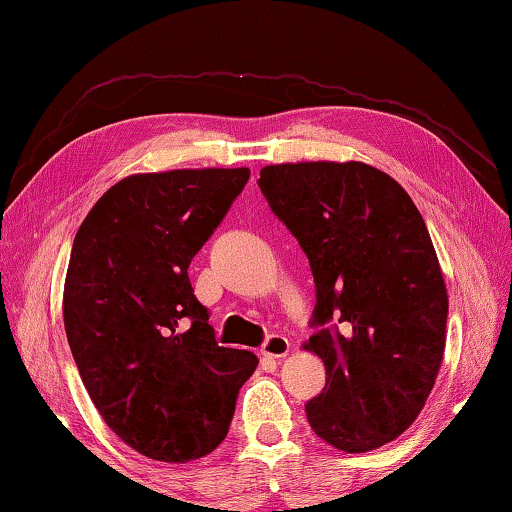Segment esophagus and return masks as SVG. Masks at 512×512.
<instances>
[{"instance_id": "1", "label": "esophagus", "mask_w": 512, "mask_h": 512, "mask_svg": "<svg viewBox=\"0 0 512 512\" xmlns=\"http://www.w3.org/2000/svg\"><path fill=\"white\" fill-rule=\"evenodd\" d=\"M289 340L285 335H269V340L262 345V356L266 358H282L289 354Z\"/></svg>"}]
</instances>
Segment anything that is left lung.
<instances>
[{"mask_svg":"<svg viewBox=\"0 0 512 512\" xmlns=\"http://www.w3.org/2000/svg\"><path fill=\"white\" fill-rule=\"evenodd\" d=\"M259 188L296 236L317 287L308 352L324 391L305 404L345 453L388 444L416 421L446 347L448 294L430 232L398 181L349 160L266 165Z\"/></svg>","mask_w":512,"mask_h":512,"instance_id":"1","label":"left lung"}]
</instances>
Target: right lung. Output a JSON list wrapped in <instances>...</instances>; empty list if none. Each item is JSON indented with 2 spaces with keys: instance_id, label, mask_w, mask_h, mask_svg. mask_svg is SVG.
<instances>
[{
  "instance_id": "add662e5",
  "label": "right lung",
  "mask_w": 512,
  "mask_h": 512,
  "mask_svg": "<svg viewBox=\"0 0 512 512\" xmlns=\"http://www.w3.org/2000/svg\"><path fill=\"white\" fill-rule=\"evenodd\" d=\"M248 177V167L133 174L75 234L68 345L103 421L151 460L183 464L216 451L259 363L246 349L218 347L188 280L190 259Z\"/></svg>"
}]
</instances>
